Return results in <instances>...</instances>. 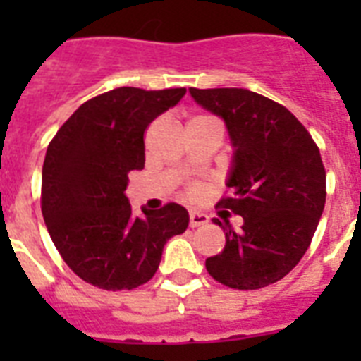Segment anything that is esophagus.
Masks as SVG:
<instances>
[{"label": "esophagus", "instance_id": "esophagus-1", "mask_svg": "<svg viewBox=\"0 0 361 361\" xmlns=\"http://www.w3.org/2000/svg\"><path fill=\"white\" fill-rule=\"evenodd\" d=\"M209 221V217L206 214H200V212H191L189 214V226L191 228H197L200 225H206Z\"/></svg>", "mask_w": 361, "mask_h": 361}]
</instances>
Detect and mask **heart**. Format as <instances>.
Listing matches in <instances>:
<instances>
[{"label": "heart", "mask_w": 361, "mask_h": 361, "mask_svg": "<svg viewBox=\"0 0 361 361\" xmlns=\"http://www.w3.org/2000/svg\"><path fill=\"white\" fill-rule=\"evenodd\" d=\"M187 197L192 198V200H198V198H202L206 192H208V189L204 185H200V183H191V185L187 187Z\"/></svg>", "instance_id": "1"}]
</instances>
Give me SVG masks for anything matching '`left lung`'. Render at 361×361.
<instances>
[{
	"instance_id": "left-lung-1",
	"label": "left lung",
	"mask_w": 361,
	"mask_h": 361,
	"mask_svg": "<svg viewBox=\"0 0 361 361\" xmlns=\"http://www.w3.org/2000/svg\"><path fill=\"white\" fill-rule=\"evenodd\" d=\"M192 99L221 116L234 146L231 195L217 206L243 217L225 231V249L206 258L221 285L257 290L283 279L311 245L326 204L319 146L283 104L243 87H189Z\"/></svg>"
}]
</instances>
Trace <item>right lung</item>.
<instances>
[{"instance_id":"1","label":"right lung","mask_w":361,"mask_h":361,"mask_svg":"<svg viewBox=\"0 0 361 361\" xmlns=\"http://www.w3.org/2000/svg\"><path fill=\"white\" fill-rule=\"evenodd\" d=\"M185 87H116L90 99L48 144L41 209L65 264L103 290L152 279L164 243L183 234L189 214L176 202L136 217L125 197L129 172L144 169V133Z\"/></svg>"}]
</instances>
